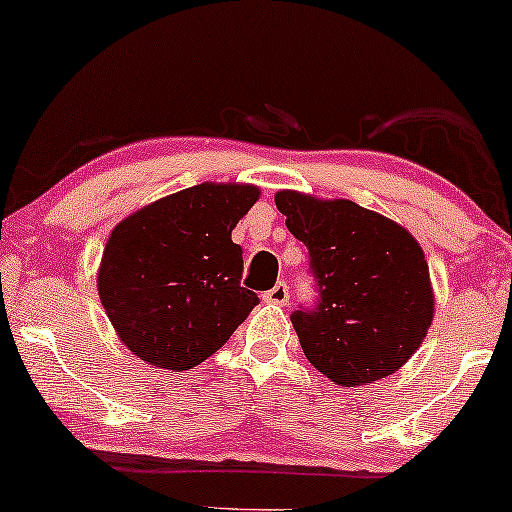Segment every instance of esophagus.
Here are the masks:
<instances>
[{
	"mask_svg": "<svg viewBox=\"0 0 512 512\" xmlns=\"http://www.w3.org/2000/svg\"><path fill=\"white\" fill-rule=\"evenodd\" d=\"M263 301L266 304H273V306H287L289 304V287L285 282H277L273 289H268L266 294H263Z\"/></svg>",
	"mask_w": 512,
	"mask_h": 512,
	"instance_id": "obj_1",
	"label": "esophagus"
}]
</instances>
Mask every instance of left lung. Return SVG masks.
Wrapping results in <instances>:
<instances>
[{
    "mask_svg": "<svg viewBox=\"0 0 512 512\" xmlns=\"http://www.w3.org/2000/svg\"><path fill=\"white\" fill-rule=\"evenodd\" d=\"M275 204L308 246L320 289L292 325L313 368L342 387L391 375L425 342L434 289L425 251L406 227L349 199L280 189Z\"/></svg>",
    "mask_w": 512,
    "mask_h": 512,
    "instance_id": "left-lung-1",
    "label": "left lung"
}]
</instances>
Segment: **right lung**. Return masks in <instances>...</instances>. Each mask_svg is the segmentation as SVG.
I'll use <instances>...</instances> for the list:
<instances>
[{"instance_id": "right-lung-1", "label": "right lung", "mask_w": 512, "mask_h": 512, "mask_svg": "<svg viewBox=\"0 0 512 512\" xmlns=\"http://www.w3.org/2000/svg\"><path fill=\"white\" fill-rule=\"evenodd\" d=\"M261 197L246 182H201L111 230L97 292L118 339L149 365L189 370L244 323L258 296L242 287L232 230Z\"/></svg>"}]
</instances>
